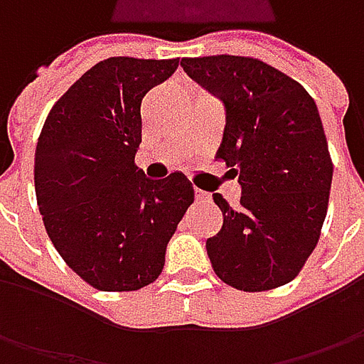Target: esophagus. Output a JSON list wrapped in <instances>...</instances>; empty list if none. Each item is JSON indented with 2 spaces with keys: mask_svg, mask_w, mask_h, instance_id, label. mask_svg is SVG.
Returning a JSON list of instances; mask_svg holds the SVG:
<instances>
[{
  "mask_svg": "<svg viewBox=\"0 0 364 364\" xmlns=\"http://www.w3.org/2000/svg\"><path fill=\"white\" fill-rule=\"evenodd\" d=\"M194 194H196V200H198V203H208V200H210V196H208V194H206V192H203V190H194Z\"/></svg>",
  "mask_w": 364,
  "mask_h": 364,
  "instance_id": "1",
  "label": "esophagus"
}]
</instances>
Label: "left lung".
I'll use <instances>...</instances> for the list:
<instances>
[{
	"label": "left lung",
	"instance_id": "1",
	"mask_svg": "<svg viewBox=\"0 0 364 364\" xmlns=\"http://www.w3.org/2000/svg\"><path fill=\"white\" fill-rule=\"evenodd\" d=\"M194 80L217 92L227 125L217 149L243 188L232 208L213 194L220 231L206 239L227 286L267 291L289 284L318 245L332 184V158L314 99L298 80L253 56L182 58Z\"/></svg>",
	"mask_w": 364,
	"mask_h": 364
}]
</instances>
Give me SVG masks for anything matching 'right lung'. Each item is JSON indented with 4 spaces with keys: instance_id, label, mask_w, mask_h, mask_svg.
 Wrapping results in <instances>:
<instances>
[{
    "instance_id": "add662e5",
    "label": "right lung",
    "mask_w": 364,
    "mask_h": 364,
    "mask_svg": "<svg viewBox=\"0 0 364 364\" xmlns=\"http://www.w3.org/2000/svg\"><path fill=\"white\" fill-rule=\"evenodd\" d=\"M178 64L97 63L54 103L38 137L34 186L44 227L64 263L95 289L135 291L156 282L194 200L184 174L149 180L135 166L141 99Z\"/></svg>"
}]
</instances>
